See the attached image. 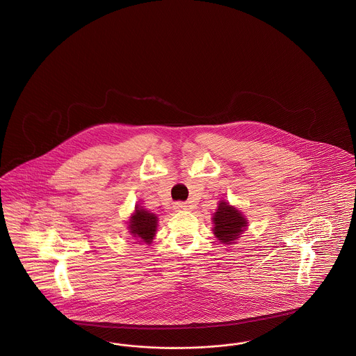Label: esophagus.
Wrapping results in <instances>:
<instances>
[{"label":"esophagus","mask_w":356,"mask_h":356,"mask_svg":"<svg viewBox=\"0 0 356 356\" xmlns=\"http://www.w3.org/2000/svg\"><path fill=\"white\" fill-rule=\"evenodd\" d=\"M188 208H189V205H188L186 202H181V201H179V202H175V204H173V209H175L176 212L188 211Z\"/></svg>","instance_id":"1"}]
</instances>
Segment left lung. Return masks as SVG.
<instances>
[{
	"instance_id": "left-lung-1",
	"label": "left lung",
	"mask_w": 356,
	"mask_h": 356,
	"mask_svg": "<svg viewBox=\"0 0 356 356\" xmlns=\"http://www.w3.org/2000/svg\"><path fill=\"white\" fill-rule=\"evenodd\" d=\"M214 237L225 245H233L248 228V220L241 211L221 200L212 217Z\"/></svg>"
}]
</instances>
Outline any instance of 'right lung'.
<instances>
[{
    "mask_svg": "<svg viewBox=\"0 0 356 356\" xmlns=\"http://www.w3.org/2000/svg\"><path fill=\"white\" fill-rule=\"evenodd\" d=\"M157 216L144 209L143 207L136 205L135 212L131 214L128 220V230L129 234L136 240L138 243L151 245L152 240L156 236Z\"/></svg>",
    "mask_w": 356,
    "mask_h": 356,
    "instance_id": "right-lung-1",
    "label": "right lung"
}]
</instances>
